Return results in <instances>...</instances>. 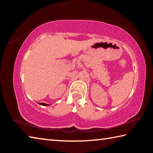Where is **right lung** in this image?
I'll use <instances>...</instances> for the list:
<instances>
[{
	"label": "right lung",
	"mask_w": 153,
	"mask_h": 153,
	"mask_svg": "<svg viewBox=\"0 0 153 153\" xmlns=\"http://www.w3.org/2000/svg\"><path fill=\"white\" fill-rule=\"evenodd\" d=\"M39 104H40V105H49V104H45V103H39Z\"/></svg>",
	"instance_id": "add662e5"
}]
</instances>
